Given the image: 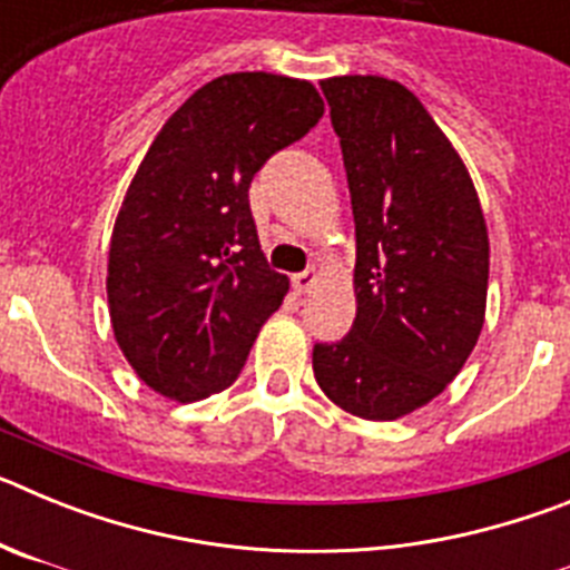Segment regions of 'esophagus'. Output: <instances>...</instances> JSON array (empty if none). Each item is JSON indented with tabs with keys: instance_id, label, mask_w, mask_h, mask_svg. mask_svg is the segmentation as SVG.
<instances>
[{
	"instance_id": "obj_1",
	"label": "esophagus",
	"mask_w": 570,
	"mask_h": 570,
	"mask_svg": "<svg viewBox=\"0 0 570 570\" xmlns=\"http://www.w3.org/2000/svg\"><path fill=\"white\" fill-rule=\"evenodd\" d=\"M294 291L296 294H308L311 288H314L316 282H320V271L316 268H308V271H302V274H294Z\"/></svg>"
}]
</instances>
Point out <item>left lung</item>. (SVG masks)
<instances>
[{
  "label": "left lung",
  "mask_w": 570,
  "mask_h": 570,
  "mask_svg": "<svg viewBox=\"0 0 570 570\" xmlns=\"http://www.w3.org/2000/svg\"><path fill=\"white\" fill-rule=\"evenodd\" d=\"M356 225V320L314 345L334 405L391 422L440 396L485 325L488 225L462 156L425 105L385 77L322 79Z\"/></svg>",
  "instance_id": "obj_1"
}]
</instances>
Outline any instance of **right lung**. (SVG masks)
<instances>
[{
	"mask_svg": "<svg viewBox=\"0 0 570 570\" xmlns=\"http://www.w3.org/2000/svg\"><path fill=\"white\" fill-rule=\"evenodd\" d=\"M322 114L308 79L239 70L194 90L150 142L105 276L114 340L150 391L196 402L239 376L291 285L262 254L250 179Z\"/></svg>",
	"mask_w": 570,
	"mask_h": 570,
	"instance_id": "right-lung-1",
	"label": "right lung"
}]
</instances>
